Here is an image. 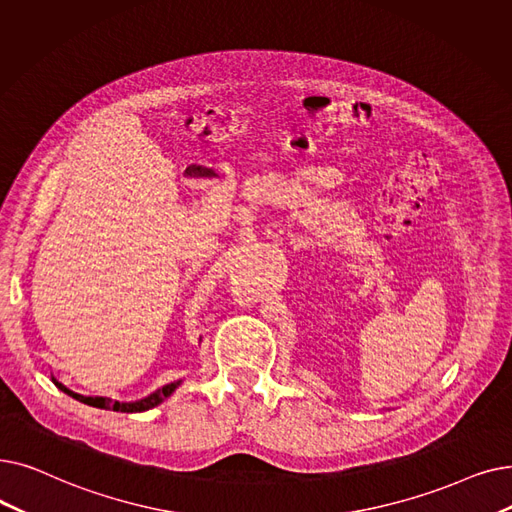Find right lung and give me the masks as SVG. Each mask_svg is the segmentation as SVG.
Returning <instances> with one entry per match:
<instances>
[{"instance_id":"obj_1","label":"right lung","mask_w":512,"mask_h":512,"mask_svg":"<svg viewBox=\"0 0 512 512\" xmlns=\"http://www.w3.org/2000/svg\"><path fill=\"white\" fill-rule=\"evenodd\" d=\"M52 383L60 389V391H64L66 395H71L73 399H77V402H81V404H87V406H94V408H102V410H115V412H127V414H133V412H146V410H150V408H154V406H159V404H163L165 399L182 385V379L180 381H173V383H169V385H165V387H161V389H157V391H152L150 395H146V397H142V399H136V402H119V399H110V397H90V395H81V393H75V391H71L69 387H64L62 383H58L54 376H52Z\"/></svg>"}]
</instances>
